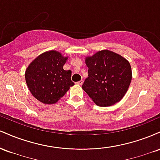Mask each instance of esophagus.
<instances>
[{
	"label": "esophagus",
	"mask_w": 160,
	"mask_h": 160,
	"mask_svg": "<svg viewBox=\"0 0 160 160\" xmlns=\"http://www.w3.org/2000/svg\"><path fill=\"white\" fill-rule=\"evenodd\" d=\"M77 83H78V85H80V86H81L82 84L83 83V81H82V80H80V81H79V82H77Z\"/></svg>",
	"instance_id": "34e87169"
}]
</instances>
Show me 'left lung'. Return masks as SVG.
<instances>
[{
	"instance_id": "8db88e82",
	"label": "left lung",
	"mask_w": 160,
	"mask_h": 160,
	"mask_svg": "<svg viewBox=\"0 0 160 160\" xmlns=\"http://www.w3.org/2000/svg\"><path fill=\"white\" fill-rule=\"evenodd\" d=\"M88 78L82 86L97 105L111 106L123 98L132 80L129 62L120 55L104 49L86 57Z\"/></svg>"
}]
</instances>
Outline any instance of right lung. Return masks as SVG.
Returning <instances> with one entry per match:
<instances>
[{"label":"right lung","mask_w":160,"mask_h":160,"mask_svg":"<svg viewBox=\"0 0 160 160\" xmlns=\"http://www.w3.org/2000/svg\"><path fill=\"white\" fill-rule=\"evenodd\" d=\"M68 57L56 50L47 51L31 62L25 71V81L34 98L43 104H55L65 95L70 87L71 71L63 66Z\"/></svg>","instance_id":"right-lung-1"}]
</instances>
